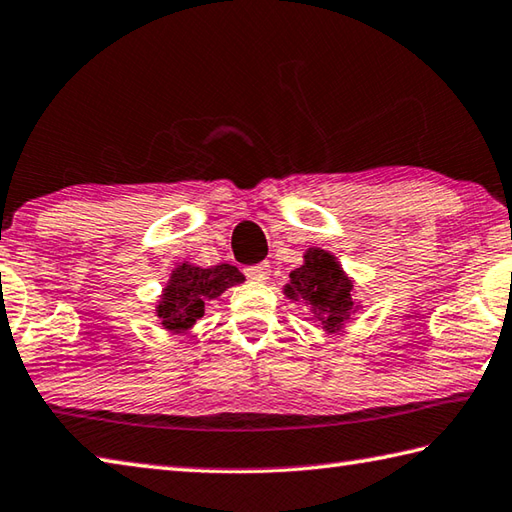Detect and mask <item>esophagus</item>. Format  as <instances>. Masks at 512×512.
<instances>
[{"label":"esophagus","mask_w":512,"mask_h":512,"mask_svg":"<svg viewBox=\"0 0 512 512\" xmlns=\"http://www.w3.org/2000/svg\"><path fill=\"white\" fill-rule=\"evenodd\" d=\"M270 272H272V270H270V265H267V263L247 267V270H245L247 279H251V281H261V283H265L267 279H270Z\"/></svg>","instance_id":"1"}]
</instances>
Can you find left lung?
I'll list each match as a JSON object with an SVG mask.
<instances>
[{
  "instance_id": "8db88e82",
  "label": "left lung",
  "mask_w": 512,
  "mask_h": 512,
  "mask_svg": "<svg viewBox=\"0 0 512 512\" xmlns=\"http://www.w3.org/2000/svg\"><path fill=\"white\" fill-rule=\"evenodd\" d=\"M353 285L355 281L344 272L335 254L321 247H310L303 254V265L290 272L283 294L308 308L328 335H337L362 308V303L353 299Z\"/></svg>"
}]
</instances>
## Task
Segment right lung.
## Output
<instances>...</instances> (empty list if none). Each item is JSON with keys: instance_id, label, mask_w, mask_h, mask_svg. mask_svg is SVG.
<instances>
[{"instance_id": "obj_1", "label": "right lung", "mask_w": 512, "mask_h": 512, "mask_svg": "<svg viewBox=\"0 0 512 512\" xmlns=\"http://www.w3.org/2000/svg\"><path fill=\"white\" fill-rule=\"evenodd\" d=\"M245 281L238 267L218 263L213 267H197L195 263H177L161 290L155 317L168 333L186 335L204 317V303L218 299L224 290Z\"/></svg>"}]
</instances>
